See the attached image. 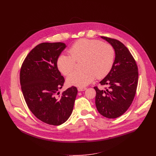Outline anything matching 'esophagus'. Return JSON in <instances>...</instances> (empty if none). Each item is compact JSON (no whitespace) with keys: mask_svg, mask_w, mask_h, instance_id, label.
<instances>
[{"mask_svg":"<svg viewBox=\"0 0 156 156\" xmlns=\"http://www.w3.org/2000/svg\"><path fill=\"white\" fill-rule=\"evenodd\" d=\"M87 90V88H83V87H79V88H78V90L79 92L84 91V90Z\"/></svg>","mask_w":156,"mask_h":156,"instance_id":"obj_1","label":"esophagus"}]
</instances>
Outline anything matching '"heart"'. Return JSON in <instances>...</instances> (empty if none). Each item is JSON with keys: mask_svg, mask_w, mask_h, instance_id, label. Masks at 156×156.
<instances>
[{"mask_svg": "<svg viewBox=\"0 0 156 156\" xmlns=\"http://www.w3.org/2000/svg\"><path fill=\"white\" fill-rule=\"evenodd\" d=\"M69 55L61 54L57 59V66L65 76L73 70L76 62H80V71L67 78L69 85L85 87L96 78L101 79L108 75L115 58V51L109 44L100 40L80 39L68 51Z\"/></svg>", "mask_w": 156, "mask_h": 156, "instance_id": "heart-1", "label": "heart"}]
</instances>
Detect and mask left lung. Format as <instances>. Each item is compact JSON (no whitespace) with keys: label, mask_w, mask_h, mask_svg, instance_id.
<instances>
[{"label":"left lung","mask_w":156,"mask_h":156,"mask_svg":"<svg viewBox=\"0 0 156 156\" xmlns=\"http://www.w3.org/2000/svg\"><path fill=\"white\" fill-rule=\"evenodd\" d=\"M115 51V60L108 75L100 82L104 90L94 87L97 111L108 118H116L129 108L135 96L138 80V66L128 48L120 41L101 37Z\"/></svg>","instance_id":"1"}]
</instances>
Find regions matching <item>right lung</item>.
<instances>
[{
  "label": "right lung",
  "instance_id": "right-lung-1",
  "mask_svg": "<svg viewBox=\"0 0 156 156\" xmlns=\"http://www.w3.org/2000/svg\"><path fill=\"white\" fill-rule=\"evenodd\" d=\"M65 48L61 42L40 44L27 55L20 69L21 90L28 108L38 119L54 126L69 118L78 93L74 86L57 92L65 80L57 59Z\"/></svg>",
  "mask_w": 156,
  "mask_h": 156
}]
</instances>
